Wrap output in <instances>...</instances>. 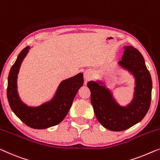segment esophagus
<instances>
[{
	"instance_id": "34e87169",
	"label": "esophagus",
	"mask_w": 160,
	"mask_h": 160,
	"mask_svg": "<svg viewBox=\"0 0 160 160\" xmlns=\"http://www.w3.org/2000/svg\"><path fill=\"white\" fill-rule=\"evenodd\" d=\"M92 77V72L91 70L88 69V70H86L84 73V78L85 80V84H87L88 81H89Z\"/></svg>"
}]
</instances>
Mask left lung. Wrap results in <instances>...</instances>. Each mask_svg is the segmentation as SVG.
<instances>
[{
	"mask_svg": "<svg viewBox=\"0 0 160 160\" xmlns=\"http://www.w3.org/2000/svg\"><path fill=\"white\" fill-rule=\"evenodd\" d=\"M120 68L127 71L135 80L133 97L126 106L120 105L102 80L90 81L87 87L91 92V102L97 119L105 128L121 131L139 122L149 110L151 103L152 82L144 58L133 46H124Z\"/></svg>",
	"mask_w": 160,
	"mask_h": 160,
	"instance_id": "1",
	"label": "left lung"
}]
</instances>
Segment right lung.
<instances>
[{"instance_id":"right-lung-1","label":"right lung","mask_w":160,"mask_h":160,"mask_svg":"<svg viewBox=\"0 0 160 160\" xmlns=\"http://www.w3.org/2000/svg\"><path fill=\"white\" fill-rule=\"evenodd\" d=\"M27 46L18 54L8 77L7 97L14 114L30 128L45 129L56 126L63 120L72 105L78 89L84 84L83 73H79L60 83L51 99L38 106H29L21 99L18 92L17 78L23 61L30 49Z\"/></svg>"}]
</instances>
